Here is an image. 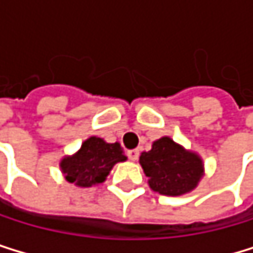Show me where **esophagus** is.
<instances>
[{"label": "esophagus", "mask_w": 253, "mask_h": 253, "mask_svg": "<svg viewBox=\"0 0 253 253\" xmlns=\"http://www.w3.org/2000/svg\"><path fill=\"white\" fill-rule=\"evenodd\" d=\"M127 156H129V159L130 161H136L138 158H139V150H127Z\"/></svg>", "instance_id": "obj_1"}]
</instances>
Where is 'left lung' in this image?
I'll use <instances>...</instances> for the list:
<instances>
[{"instance_id":"left-lung-1","label":"left lung","mask_w":253,"mask_h":253,"mask_svg":"<svg viewBox=\"0 0 253 253\" xmlns=\"http://www.w3.org/2000/svg\"><path fill=\"white\" fill-rule=\"evenodd\" d=\"M149 185L165 196L191 191L202 177L203 165L197 155L185 152L173 139L164 136L153 142L150 152L139 156Z\"/></svg>"}]
</instances>
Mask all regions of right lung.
Here are the masks:
<instances>
[{
  "label": "right lung",
  "instance_id": "1",
  "mask_svg": "<svg viewBox=\"0 0 253 253\" xmlns=\"http://www.w3.org/2000/svg\"><path fill=\"white\" fill-rule=\"evenodd\" d=\"M126 161L118 142L109 144L101 138L91 136L82 144V149L71 158L60 162L68 182L79 187H91L101 183L117 162Z\"/></svg>",
  "mask_w": 253,
  "mask_h": 253
}]
</instances>
